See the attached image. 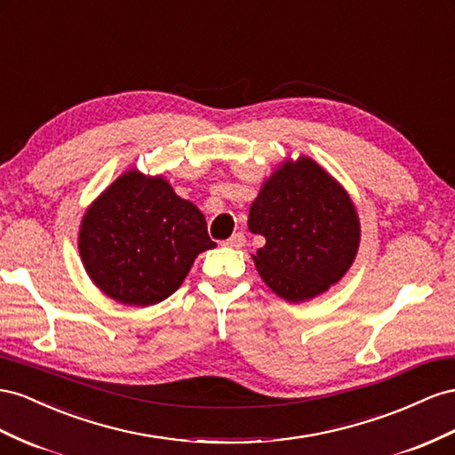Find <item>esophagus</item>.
Masks as SVG:
<instances>
[{
	"label": "esophagus",
	"instance_id": "34e87169",
	"mask_svg": "<svg viewBox=\"0 0 455 455\" xmlns=\"http://www.w3.org/2000/svg\"><path fill=\"white\" fill-rule=\"evenodd\" d=\"M244 241H247V239H244L243 233H233V235L226 241V247H231V249H241L243 244H244Z\"/></svg>",
	"mask_w": 455,
	"mask_h": 455
}]
</instances>
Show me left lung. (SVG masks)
Listing matches in <instances>:
<instances>
[{"mask_svg": "<svg viewBox=\"0 0 455 455\" xmlns=\"http://www.w3.org/2000/svg\"><path fill=\"white\" fill-rule=\"evenodd\" d=\"M249 229L266 239L252 254L258 274L277 297L312 300L339 283L360 247V218L348 191L300 155L262 183L249 211Z\"/></svg>", "mask_w": 455, "mask_h": 455, "instance_id": "8db88e82", "label": "left lung"}]
</instances>
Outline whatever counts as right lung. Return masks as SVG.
<instances>
[{
    "label": "right lung",
    "instance_id": "1",
    "mask_svg": "<svg viewBox=\"0 0 455 455\" xmlns=\"http://www.w3.org/2000/svg\"><path fill=\"white\" fill-rule=\"evenodd\" d=\"M203 212L164 176L126 170L85 211L78 251L93 285L124 306L176 292L201 252L214 249Z\"/></svg>",
    "mask_w": 455,
    "mask_h": 455
}]
</instances>
